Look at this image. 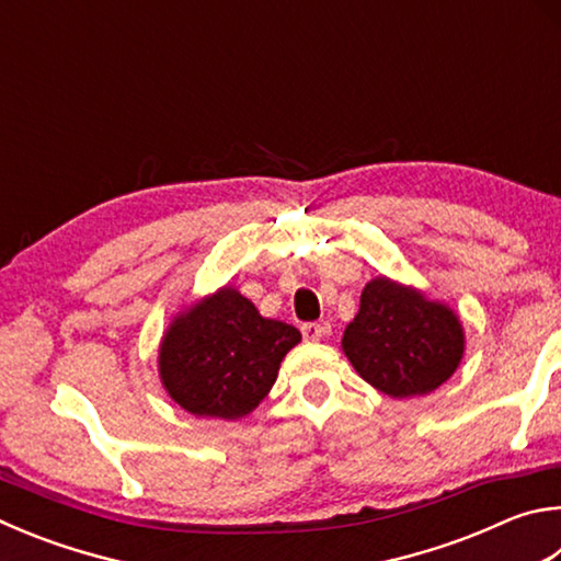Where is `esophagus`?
<instances>
[{
	"label": "esophagus",
	"instance_id": "1",
	"mask_svg": "<svg viewBox=\"0 0 561 561\" xmlns=\"http://www.w3.org/2000/svg\"><path fill=\"white\" fill-rule=\"evenodd\" d=\"M301 335H304V341H321L323 325L321 323H304L301 325Z\"/></svg>",
	"mask_w": 561,
	"mask_h": 561
}]
</instances>
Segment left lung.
<instances>
[{"label":"left lung","mask_w":561,"mask_h":561,"mask_svg":"<svg viewBox=\"0 0 561 561\" xmlns=\"http://www.w3.org/2000/svg\"><path fill=\"white\" fill-rule=\"evenodd\" d=\"M463 343L461 321L446 304L387 277L365 284L341 341L360 378L400 400L430 394L449 380Z\"/></svg>","instance_id":"left-lung-1"}]
</instances>
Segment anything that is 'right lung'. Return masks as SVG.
I'll list each match as a JSON object with an SVG mask.
<instances>
[{"label":"right lung","instance_id":"1","mask_svg":"<svg viewBox=\"0 0 561 561\" xmlns=\"http://www.w3.org/2000/svg\"><path fill=\"white\" fill-rule=\"evenodd\" d=\"M299 341L294 325L264 319L238 289L222 287L169 323L159 375L186 412L240 420L267 397Z\"/></svg>","mask_w":561,"mask_h":561}]
</instances>
